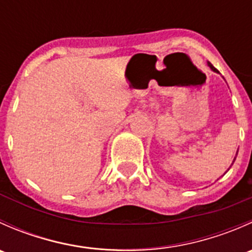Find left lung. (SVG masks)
I'll use <instances>...</instances> for the list:
<instances>
[{"mask_svg": "<svg viewBox=\"0 0 252 252\" xmlns=\"http://www.w3.org/2000/svg\"><path fill=\"white\" fill-rule=\"evenodd\" d=\"M207 65H208V67H210V68H211V70H212V72H215V73H220V72H218V70H217V69H216V68H215V67H213V65H212V64H211V63H210V62H207ZM234 161H235V158H234V159H233V163H234Z\"/></svg>", "mask_w": 252, "mask_h": 252, "instance_id": "left-lung-1", "label": "left lung"}]
</instances>
